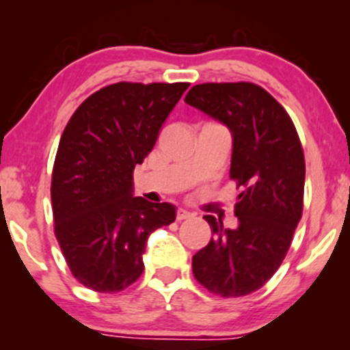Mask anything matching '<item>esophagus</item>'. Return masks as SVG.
I'll return each instance as SVG.
<instances>
[{
  "mask_svg": "<svg viewBox=\"0 0 350 350\" xmlns=\"http://www.w3.org/2000/svg\"><path fill=\"white\" fill-rule=\"evenodd\" d=\"M194 214H191V212L186 211V208H178V212H176V220H186V219H191V217Z\"/></svg>",
  "mask_w": 350,
  "mask_h": 350,
  "instance_id": "obj_1",
  "label": "esophagus"
}]
</instances>
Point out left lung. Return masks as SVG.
<instances>
[{
    "instance_id": "8db88e82",
    "label": "left lung",
    "mask_w": 350,
    "mask_h": 350,
    "mask_svg": "<svg viewBox=\"0 0 350 350\" xmlns=\"http://www.w3.org/2000/svg\"><path fill=\"white\" fill-rule=\"evenodd\" d=\"M184 102L232 131L230 179L242 189L239 227L204 217L214 239L192 256V273L217 296H247L278 270L303 215L306 164L298 131L286 110L252 82L199 83Z\"/></svg>"
}]
</instances>
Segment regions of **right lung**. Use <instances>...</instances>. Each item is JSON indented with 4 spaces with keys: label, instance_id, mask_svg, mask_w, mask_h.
Listing matches in <instances>:
<instances>
[{
    "label": "right lung",
    "instance_id": "obj_1",
    "mask_svg": "<svg viewBox=\"0 0 350 350\" xmlns=\"http://www.w3.org/2000/svg\"><path fill=\"white\" fill-rule=\"evenodd\" d=\"M187 82H118L92 94L60 136L52 170L54 234L74 278L118 293L142 276L146 240L176 207L133 198V171L150 154Z\"/></svg>",
    "mask_w": 350,
    "mask_h": 350
}]
</instances>
